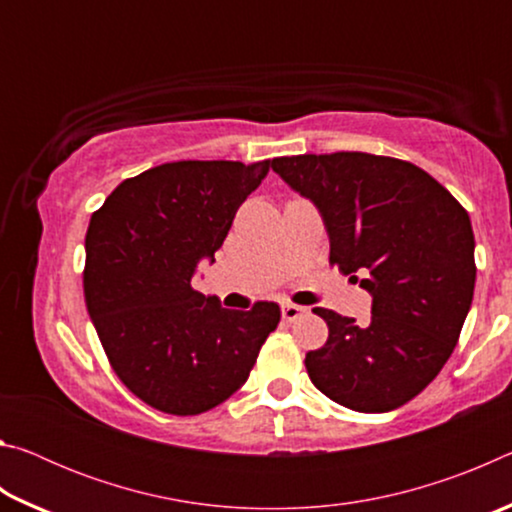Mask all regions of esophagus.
I'll list each match as a JSON object with an SVG mask.
<instances>
[{"mask_svg": "<svg viewBox=\"0 0 512 512\" xmlns=\"http://www.w3.org/2000/svg\"><path fill=\"white\" fill-rule=\"evenodd\" d=\"M307 309L300 307V305H293V302H282V318L284 320H298L300 316H305Z\"/></svg>", "mask_w": 512, "mask_h": 512, "instance_id": "34e87169", "label": "esophagus"}]
</instances>
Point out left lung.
Wrapping results in <instances>:
<instances>
[{"mask_svg":"<svg viewBox=\"0 0 512 512\" xmlns=\"http://www.w3.org/2000/svg\"><path fill=\"white\" fill-rule=\"evenodd\" d=\"M275 173L318 207L329 264L372 296L368 325L316 307L327 343L309 379L345 409L386 413L427 388L461 336L474 296V232L465 207L411 162L359 151L291 155Z\"/></svg>","mask_w":512,"mask_h":512,"instance_id":"8db88e82","label":"left lung"}]
</instances>
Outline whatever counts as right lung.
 Instances as JSON below:
<instances>
[{"label":"right lung","instance_id":"1","mask_svg":"<svg viewBox=\"0 0 512 512\" xmlns=\"http://www.w3.org/2000/svg\"><path fill=\"white\" fill-rule=\"evenodd\" d=\"M271 160H180L128 178L92 214L85 235L88 314L117 377L171 415H198L237 393L266 336L275 302L223 309L192 287L201 259L262 185Z\"/></svg>","mask_w":512,"mask_h":512}]
</instances>
